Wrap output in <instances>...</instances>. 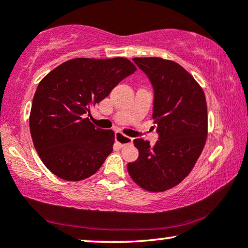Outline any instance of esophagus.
<instances>
[{"label": "esophagus", "mask_w": 248, "mask_h": 248, "mask_svg": "<svg viewBox=\"0 0 248 248\" xmlns=\"http://www.w3.org/2000/svg\"><path fill=\"white\" fill-rule=\"evenodd\" d=\"M115 141H116V143L120 144L121 147H125V145L133 143V139L123 134L122 132H116V133H115Z\"/></svg>", "instance_id": "obj_1"}]
</instances>
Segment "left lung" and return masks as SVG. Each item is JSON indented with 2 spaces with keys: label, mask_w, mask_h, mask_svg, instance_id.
<instances>
[{
  "label": "left lung",
  "mask_w": 248,
  "mask_h": 248,
  "mask_svg": "<svg viewBox=\"0 0 248 248\" xmlns=\"http://www.w3.org/2000/svg\"><path fill=\"white\" fill-rule=\"evenodd\" d=\"M155 90L154 118L159 133L155 145L135 139L139 158L128 174L149 192H164L187 177L201 155L208 135L204 91L178 63L161 57H134Z\"/></svg>",
  "instance_id": "left-lung-1"
}]
</instances>
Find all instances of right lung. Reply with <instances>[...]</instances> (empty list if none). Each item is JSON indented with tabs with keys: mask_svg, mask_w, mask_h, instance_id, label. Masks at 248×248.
<instances>
[{
	"mask_svg": "<svg viewBox=\"0 0 248 248\" xmlns=\"http://www.w3.org/2000/svg\"><path fill=\"white\" fill-rule=\"evenodd\" d=\"M137 67L124 57L69 60L40 81L29 126L36 151L57 177L79 182L93 176L113 151L115 134L86 117Z\"/></svg>",
	"mask_w": 248,
	"mask_h": 248,
	"instance_id": "right-lung-1",
	"label": "right lung"
}]
</instances>
